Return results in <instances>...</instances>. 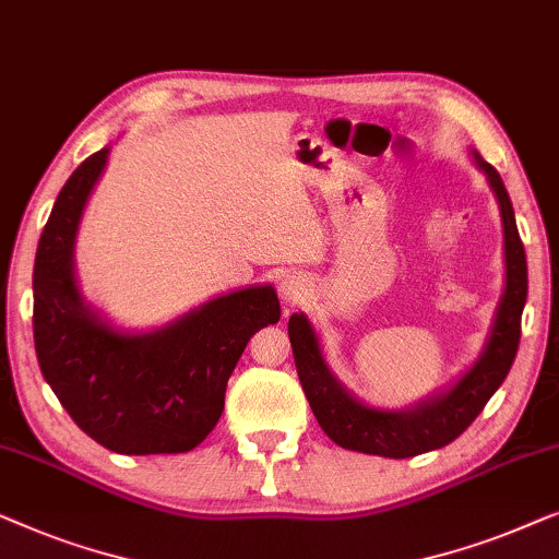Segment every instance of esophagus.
<instances>
[{
    "mask_svg": "<svg viewBox=\"0 0 559 559\" xmlns=\"http://www.w3.org/2000/svg\"><path fill=\"white\" fill-rule=\"evenodd\" d=\"M278 290H281L283 304L296 306L306 294V283H304L301 276H283L281 283H278Z\"/></svg>",
    "mask_w": 559,
    "mask_h": 559,
    "instance_id": "esophagus-1",
    "label": "esophagus"
}]
</instances>
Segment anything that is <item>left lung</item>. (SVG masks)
<instances>
[{"label":"left lung","mask_w":559,"mask_h":559,"mask_svg":"<svg viewBox=\"0 0 559 559\" xmlns=\"http://www.w3.org/2000/svg\"><path fill=\"white\" fill-rule=\"evenodd\" d=\"M476 159L499 198L501 223H504L507 288L484 357L448 395L430 400L411 413H388L361 405L329 374L309 321L301 313H294L288 319V340L294 349L298 380H301L306 400H309L321 430L336 445L369 455H384V459H411V455L443 448L478 418V413L484 411L489 397L512 369L519 336H522V311L526 301V255L516 230L512 200H509L499 171L486 164L481 156Z\"/></svg>","instance_id":"obj_1"}]
</instances>
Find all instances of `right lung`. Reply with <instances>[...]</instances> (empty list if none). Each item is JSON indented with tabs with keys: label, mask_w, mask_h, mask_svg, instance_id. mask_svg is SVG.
<instances>
[{
	"label": "right lung",
	"mask_w": 559,
	"mask_h": 559,
	"mask_svg": "<svg viewBox=\"0 0 559 559\" xmlns=\"http://www.w3.org/2000/svg\"><path fill=\"white\" fill-rule=\"evenodd\" d=\"M91 154L62 187L35 255V352L75 426L123 455L185 453L217 426L225 388L258 329L281 319L271 286L219 296L146 336L114 332L85 309L73 276L83 204L106 167Z\"/></svg>",
	"instance_id": "1"
}]
</instances>
